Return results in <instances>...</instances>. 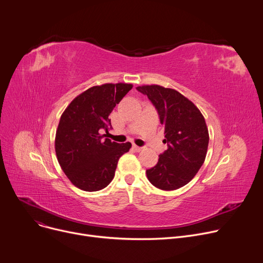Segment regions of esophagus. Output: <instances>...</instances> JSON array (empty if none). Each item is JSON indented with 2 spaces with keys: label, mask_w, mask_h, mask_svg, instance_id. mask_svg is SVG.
<instances>
[{
  "label": "esophagus",
  "mask_w": 263,
  "mask_h": 263,
  "mask_svg": "<svg viewBox=\"0 0 263 263\" xmlns=\"http://www.w3.org/2000/svg\"><path fill=\"white\" fill-rule=\"evenodd\" d=\"M133 149H134L136 152H139V151L142 150L141 147H138V146H136V145H133Z\"/></svg>",
  "instance_id": "1"
}]
</instances>
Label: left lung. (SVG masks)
Here are the masks:
<instances>
[{
  "instance_id": "left-lung-1",
  "label": "left lung",
  "mask_w": 263,
  "mask_h": 263,
  "mask_svg": "<svg viewBox=\"0 0 263 263\" xmlns=\"http://www.w3.org/2000/svg\"><path fill=\"white\" fill-rule=\"evenodd\" d=\"M157 110L168 145L158 162L147 170L149 181L163 191L189 183L201 168L209 146V131L199 109L178 91L158 85L139 86Z\"/></svg>"
}]
</instances>
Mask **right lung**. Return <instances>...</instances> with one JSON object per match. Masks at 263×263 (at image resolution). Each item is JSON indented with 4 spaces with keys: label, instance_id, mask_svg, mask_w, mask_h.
I'll return each instance as SVG.
<instances>
[{
    "label": "right lung",
    "instance_id": "right-lung-1",
    "mask_svg": "<svg viewBox=\"0 0 263 263\" xmlns=\"http://www.w3.org/2000/svg\"><path fill=\"white\" fill-rule=\"evenodd\" d=\"M131 84L94 86L80 94L61 116L55 153L62 170L76 186L87 192L106 187L113 179L119 157L131 148L105 138L110 113L132 89Z\"/></svg>",
    "mask_w": 263,
    "mask_h": 263
}]
</instances>
